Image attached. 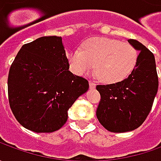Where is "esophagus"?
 <instances>
[{
  "mask_svg": "<svg viewBox=\"0 0 161 161\" xmlns=\"http://www.w3.org/2000/svg\"><path fill=\"white\" fill-rule=\"evenodd\" d=\"M95 87H96V84L94 81H91L90 80V89H95Z\"/></svg>",
  "mask_w": 161,
  "mask_h": 161,
  "instance_id": "34e87169",
  "label": "esophagus"
}]
</instances>
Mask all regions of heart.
I'll return each instance as SVG.
<instances>
[{"label":"heart","instance_id":"b5f03b06","mask_svg":"<svg viewBox=\"0 0 161 161\" xmlns=\"http://www.w3.org/2000/svg\"><path fill=\"white\" fill-rule=\"evenodd\" d=\"M137 52L129 43L105 37H94L85 41L81 49L67 53L71 70L83 75L93 67L100 80L113 83L125 79L136 64Z\"/></svg>","mask_w":161,"mask_h":161}]
</instances>
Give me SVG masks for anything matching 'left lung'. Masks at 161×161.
<instances>
[{"mask_svg": "<svg viewBox=\"0 0 161 161\" xmlns=\"http://www.w3.org/2000/svg\"><path fill=\"white\" fill-rule=\"evenodd\" d=\"M128 42L139 51L132 72L121 81L96 87L101 97L97 117L112 133L130 132L142 125L152 110L158 88L153 53L139 41Z\"/></svg>", "mask_w": 161, "mask_h": 161, "instance_id": "8db88e82", "label": "left lung"}]
</instances>
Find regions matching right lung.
Instances as JSON below:
<instances>
[{
    "mask_svg": "<svg viewBox=\"0 0 161 161\" xmlns=\"http://www.w3.org/2000/svg\"><path fill=\"white\" fill-rule=\"evenodd\" d=\"M61 36H42L23 45L9 68L10 109L22 126L53 133L68 119V110L89 90V81L69 71Z\"/></svg>",
    "mask_w": 161,
    "mask_h": 161,
    "instance_id": "1",
    "label": "right lung"
}]
</instances>
